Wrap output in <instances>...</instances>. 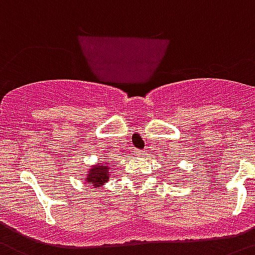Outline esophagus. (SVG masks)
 Segmentation results:
<instances>
[{
    "instance_id": "esophagus-1",
    "label": "esophagus",
    "mask_w": 255,
    "mask_h": 255,
    "mask_svg": "<svg viewBox=\"0 0 255 255\" xmlns=\"http://www.w3.org/2000/svg\"><path fill=\"white\" fill-rule=\"evenodd\" d=\"M134 154H136V155H144V154H145V151H142V150H138V149H134Z\"/></svg>"
}]
</instances>
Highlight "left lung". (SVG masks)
I'll return each mask as SVG.
<instances>
[{"label": "left lung", "instance_id": "obj_1", "mask_svg": "<svg viewBox=\"0 0 255 255\" xmlns=\"http://www.w3.org/2000/svg\"><path fill=\"white\" fill-rule=\"evenodd\" d=\"M176 184H179V181H177V183H176Z\"/></svg>", "mask_w": 255, "mask_h": 255}]
</instances>
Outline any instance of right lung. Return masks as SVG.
Returning <instances> with one entry per match:
<instances>
[{
    "instance_id": "obj_1",
    "label": "right lung",
    "mask_w": 255,
    "mask_h": 255,
    "mask_svg": "<svg viewBox=\"0 0 255 255\" xmlns=\"http://www.w3.org/2000/svg\"><path fill=\"white\" fill-rule=\"evenodd\" d=\"M114 168H111V164L105 163H95L89 166V170L84 176V183L92 184L95 188H101L108 183L111 177V172Z\"/></svg>"
}]
</instances>
